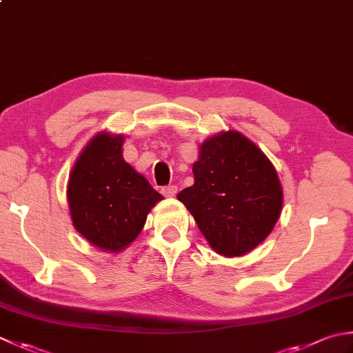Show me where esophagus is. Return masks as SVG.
I'll use <instances>...</instances> for the list:
<instances>
[{
	"label": "esophagus",
	"instance_id": "1",
	"mask_svg": "<svg viewBox=\"0 0 353 353\" xmlns=\"http://www.w3.org/2000/svg\"><path fill=\"white\" fill-rule=\"evenodd\" d=\"M161 192H162V194H163L165 197H172V196H176V192H177V186H176V185L163 186V188L161 190Z\"/></svg>",
	"mask_w": 353,
	"mask_h": 353
}]
</instances>
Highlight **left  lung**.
Returning a JSON list of instances; mask_svg holds the SVG:
<instances>
[{
  "label": "left lung",
  "instance_id": "1",
  "mask_svg": "<svg viewBox=\"0 0 353 353\" xmlns=\"http://www.w3.org/2000/svg\"><path fill=\"white\" fill-rule=\"evenodd\" d=\"M194 185L177 199L217 254L239 257L260 245L280 217L283 190L274 165L239 131L200 145Z\"/></svg>",
  "mask_w": 353,
  "mask_h": 353
}]
</instances>
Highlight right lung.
Listing matches in <instances>:
<instances>
[{
    "label": "right lung",
    "mask_w": 353,
    "mask_h": 353,
    "mask_svg": "<svg viewBox=\"0 0 353 353\" xmlns=\"http://www.w3.org/2000/svg\"><path fill=\"white\" fill-rule=\"evenodd\" d=\"M122 134L99 133L87 143L68 177L72 222L102 251L119 252L142 231L162 194L122 157Z\"/></svg>",
    "instance_id": "right-lung-1"
}]
</instances>
